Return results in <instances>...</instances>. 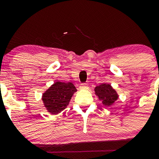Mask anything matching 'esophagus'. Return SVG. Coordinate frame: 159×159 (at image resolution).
<instances>
[{"label":"esophagus","mask_w":159,"mask_h":159,"mask_svg":"<svg viewBox=\"0 0 159 159\" xmlns=\"http://www.w3.org/2000/svg\"><path fill=\"white\" fill-rule=\"evenodd\" d=\"M81 90H87V89L89 88L88 85L86 84H81V85H80V87H79Z\"/></svg>","instance_id":"obj_1"}]
</instances>
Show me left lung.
I'll return each instance as SVG.
<instances>
[{
    "instance_id": "left-lung-1",
    "label": "left lung",
    "mask_w": 159,
    "mask_h": 159,
    "mask_svg": "<svg viewBox=\"0 0 159 159\" xmlns=\"http://www.w3.org/2000/svg\"><path fill=\"white\" fill-rule=\"evenodd\" d=\"M95 95L105 107L111 106L119 98V95L111 84L107 83L96 86L94 88Z\"/></svg>"
}]
</instances>
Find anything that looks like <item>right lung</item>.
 I'll list each match as a JSON object with an SVG mask.
<instances>
[{
  "label": "right lung",
  "instance_id": "right-lung-1",
  "mask_svg": "<svg viewBox=\"0 0 159 159\" xmlns=\"http://www.w3.org/2000/svg\"><path fill=\"white\" fill-rule=\"evenodd\" d=\"M77 89L71 82L56 81L43 93L42 100L49 114L57 115L69 105Z\"/></svg>",
  "mask_w": 159,
  "mask_h": 159
}]
</instances>
